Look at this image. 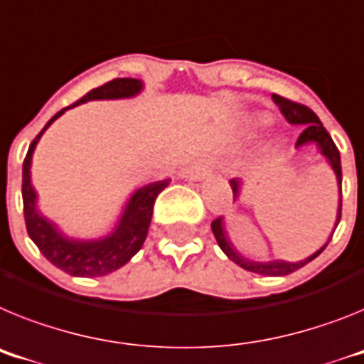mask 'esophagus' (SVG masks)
<instances>
[{"label":"esophagus","instance_id":"esophagus-1","mask_svg":"<svg viewBox=\"0 0 364 364\" xmlns=\"http://www.w3.org/2000/svg\"><path fill=\"white\" fill-rule=\"evenodd\" d=\"M210 173H212V166H210V164H206V161H197V164L189 166L188 169L184 171V176L189 180H203L206 178Z\"/></svg>","mask_w":364,"mask_h":364}]
</instances>
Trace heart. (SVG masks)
I'll list each match as a JSON object with an SVG mask.
<instances>
[{"mask_svg":"<svg viewBox=\"0 0 364 364\" xmlns=\"http://www.w3.org/2000/svg\"><path fill=\"white\" fill-rule=\"evenodd\" d=\"M269 123V117L267 116H257L256 119H254V127H262V125H267Z\"/></svg>","mask_w":364,"mask_h":364,"instance_id":"obj_1","label":"heart"}]
</instances>
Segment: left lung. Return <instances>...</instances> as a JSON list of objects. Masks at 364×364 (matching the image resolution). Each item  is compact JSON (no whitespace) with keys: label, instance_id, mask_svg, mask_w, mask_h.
I'll return each mask as SVG.
<instances>
[{"label":"left lung","instance_id":"left-lung-1","mask_svg":"<svg viewBox=\"0 0 364 364\" xmlns=\"http://www.w3.org/2000/svg\"><path fill=\"white\" fill-rule=\"evenodd\" d=\"M272 101L278 105L279 112L284 114L285 119L291 123V125H304L302 134L298 136L296 139V147H302V145L307 144H315L316 147L321 149V152L326 156V160L330 161L331 169H333L335 176H337V184H338V210H337V223H335V228H337L338 220H341V210H343V193H341V184H343V171H341V154H338L337 145L333 144L331 136L328 134V130L324 129V125L321 123V119L316 117L315 112L311 108H307L306 105H300V102L289 101V99L282 97V95H276L272 93ZM230 186H232V191H234V200L239 198V191H241V182L239 178L230 180ZM213 235H215L217 243H219L220 250L228 256V259H232L234 263H237L241 269L250 272H256V274L263 276H287L291 272L302 269L304 265H307L309 262H313L318 254L328 247V243L331 241V237L326 241V245H322L315 254H311L306 259H300V262H284V259H274V262H254V259H248L243 254H239L235 250V247L232 245V241L228 239V234H226L225 225H223V217H217L212 223ZM333 235V234H331Z\"/></svg>","mask_w":364,"mask_h":364}]
</instances>
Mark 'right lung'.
Segmentation results:
<instances>
[{"mask_svg": "<svg viewBox=\"0 0 364 364\" xmlns=\"http://www.w3.org/2000/svg\"><path fill=\"white\" fill-rule=\"evenodd\" d=\"M144 90V82L139 79H114L107 85L88 92L82 99L73 102L71 107L62 108L57 112L48 125L40 130V134L33 139L29 145L27 156L23 160V180H21V197H23V215H26L27 234L33 239L34 245L40 248L43 257L51 262L53 265L79 278H95V276H107L117 271L119 267L130 262V257L138 254L144 247L147 237L149 225H151L152 208L154 200L164 189L169 186V180H160L152 184L136 189L132 197L129 198L125 210L121 213L116 230L105 237L99 239H73L68 237L53 225L48 217H43L36 208V191L31 184V161L36 144L40 141L42 134L48 130L53 121L60 117L70 108L82 105L93 99H127L134 97Z\"/></svg>", "mask_w": 364, "mask_h": 364, "instance_id": "add662e5", "label": "right lung"}]
</instances>
